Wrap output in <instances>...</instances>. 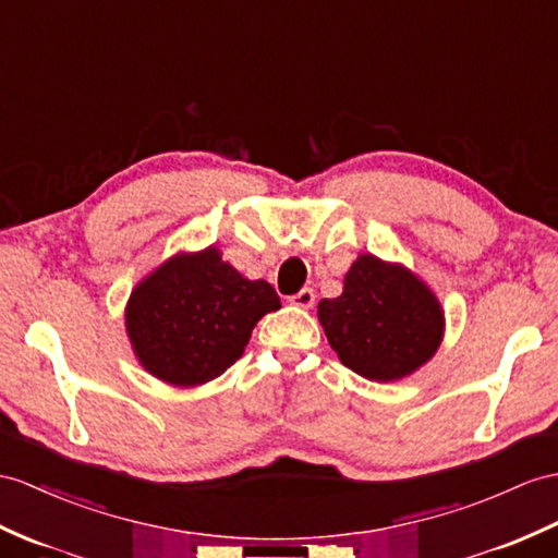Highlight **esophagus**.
I'll return each mask as SVG.
<instances>
[{
  "label": "esophagus",
  "instance_id": "esophagus-1",
  "mask_svg": "<svg viewBox=\"0 0 558 558\" xmlns=\"http://www.w3.org/2000/svg\"><path fill=\"white\" fill-rule=\"evenodd\" d=\"M315 291H312V289H301V291H298L295 295H291V303L295 305V307H303V310H307V307H312V305H315Z\"/></svg>",
  "mask_w": 558,
  "mask_h": 558
}]
</instances>
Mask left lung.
Returning <instances> with one entry per match:
<instances>
[{"label": "left lung", "mask_w": 558, "mask_h": 558, "mask_svg": "<svg viewBox=\"0 0 558 558\" xmlns=\"http://www.w3.org/2000/svg\"><path fill=\"white\" fill-rule=\"evenodd\" d=\"M324 333L348 369L372 381H396L433 357L442 310L424 283L400 265L360 255L338 298L317 307Z\"/></svg>", "instance_id": "obj_1"}]
</instances>
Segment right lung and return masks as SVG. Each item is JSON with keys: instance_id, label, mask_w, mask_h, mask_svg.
I'll return each instance as SVG.
<instances>
[{"instance_id": "obj_1", "label": "right lung", "mask_w": 558, "mask_h": 558, "mask_svg": "<svg viewBox=\"0 0 558 558\" xmlns=\"http://www.w3.org/2000/svg\"><path fill=\"white\" fill-rule=\"evenodd\" d=\"M279 307L267 281L243 279L210 246L172 257L146 277L130 295L125 322L146 372L189 388L225 374L257 319Z\"/></svg>"}]
</instances>
